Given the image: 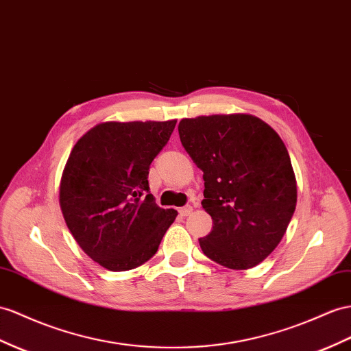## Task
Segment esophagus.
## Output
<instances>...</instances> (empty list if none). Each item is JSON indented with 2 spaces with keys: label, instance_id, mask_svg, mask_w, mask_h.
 Returning <instances> with one entry per match:
<instances>
[{
  "label": "esophagus",
  "instance_id": "obj_1",
  "mask_svg": "<svg viewBox=\"0 0 351 351\" xmlns=\"http://www.w3.org/2000/svg\"><path fill=\"white\" fill-rule=\"evenodd\" d=\"M193 212V206H184V208L179 209V215L181 217H188V215H191Z\"/></svg>",
  "mask_w": 351,
  "mask_h": 351
}]
</instances>
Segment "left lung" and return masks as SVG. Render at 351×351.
Instances as JSON below:
<instances>
[{"instance_id":"1","label":"left lung","mask_w":351,"mask_h":351,"mask_svg":"<svg viewBox=\"0 0 351 351\" xmlns=\"http://www.w3.org/2000/svg\"><path fill=\"white\" fill-rule=\"evenodd\" d=\"M182 147L204 179L203 209L213 227L199 239L222 267L263 263L285 236L296 206V179L280 136L249 114L202 115L178 125Z\"/></svg>"}]
</instances>
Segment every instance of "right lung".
<instances>
[{"label":"right lung","instance_id":"right-lung-1","mask_svg":"<svg viewBox=\"0 0 351 351\" xmlns=\"http://www.w3.org/2000/svg\"><path fill=\"white\" fill-rule=\"evenodd\" d=\"M176 125L106 121L78 139L60 179L59 203L78 246L110 271H125L156 255L178 212L149 194V165Z\"/></svg>","mask_w":351,"mask_h":351}]
</instances>
